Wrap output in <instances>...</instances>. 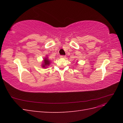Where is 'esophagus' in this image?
<instances>
[{
    "label": "esophagus",
    "instance_id": "34e87169",
    "mask_svg": "<svg viewBox=\"0 0 123 123\" xmlns=\"http://www.w3.org/2000/svg\"><path fill=\"white\" fill-rule=\"evenodd\" d=\"M60 58H66V56H65V55H61L60 56Z\"/></svg>",
    "mask_w": 123,
    "mask_h": 123
}]
</instances>
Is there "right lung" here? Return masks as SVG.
I'll return each instance as SVG.
<instances>
[{"label": "right lung", "mask_w": 123, "mask_h": 123, "mask_svg": "<svg viewBox=\"0 0 123 123\" xmlns=\"http://www.w3.org/2000/svg\"><path fill=\"white\" fill-rule=\"evenodd\" d=\"M51 64V61L50 59H49L48 56L46 55L45 57H44L43 60V62L42 64V67L44 69L47 68Z\"/></svg>", "instance_id": "add662e5"}]
</instances>
